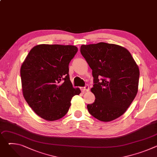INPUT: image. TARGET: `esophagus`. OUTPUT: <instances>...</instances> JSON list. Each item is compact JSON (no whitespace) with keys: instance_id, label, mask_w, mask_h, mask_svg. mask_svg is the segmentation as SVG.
I'll use <instances>...</instances> for the list:
<instances>
[{"instance_id":"34e87169","label":"esophagus","mask_w":157,"mask_h":157,"mask_svg":"<svg viewBox=\"0 0 157 157\" xmlns=\"http://www.w3.org/2000/svg\"><path fill=\"white\" fill-rule=\"evenodd\" d=\"M81 90L82 92H87V91H89V87L88 85H86L85 87H81Z\"/></svg>"}]
</instances>
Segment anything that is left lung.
Returning <instances> with one entry per match:
<instances>
[{"mask_svg": "<svg viewBox=\"0 0 157 157\" xmlns=\"http://www.w3.org/2000/svg\"><path fill=\"white\" fill-rule=\"evenodd\" d=\"M80 52L94 78L91 91L96 99L87 104L89 113L103 122L119 117L137 94L139 66L130 53L117 44L104 42L82 44Z\"/></svg>", "mask_w": 157, "mask_h": 157, "instance_id": "8db88e82", "label": "left lung"}]
</instances>
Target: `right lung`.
I'll return each mask as SVG.
<instances>
[{"mask_svg":"<svg viewBox=\"0 0 157 157\" xmlns=\"http://www.w3.org/2000/svg\"><path fill=\"white\" fill-rule=\"evenodd\" d=\"M78 52L73 45L41 44L29 53L20 69L24 97L35 113L48 121L68 113L72 98L81 93L70 79L69 63Z\"/></svg>","mask_w":157,"mask_h":157,"instance_id":"obj_1","label":"right lung"}]
</instances>
